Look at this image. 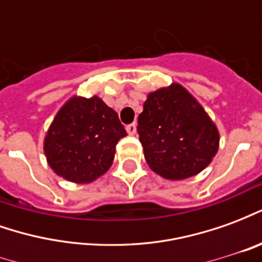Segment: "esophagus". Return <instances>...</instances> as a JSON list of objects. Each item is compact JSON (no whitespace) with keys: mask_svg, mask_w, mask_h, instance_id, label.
I'll list each match as a JSON object with an SVG mask.
<instances>
[{"mask_svg":"<svg viewBox=\"0 0 262 262\" xmlns=\"http://www.w3.org/2000/svg\"><path fill=\"white\" fill-rule=\"evenodd\" d=\"M126 132L129 133V135H136V132H137V125L136 123H130V125H127L126 126Z\"/></svg>","mask_w":262,"mask_h":262,"instance_id":"esophagus-1","label":"esophagus"}]
</instances>
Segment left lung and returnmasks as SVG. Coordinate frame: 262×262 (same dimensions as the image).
Instances as JSON below:
<instances>
[{
    "instance_id": "left-lung-1",
    "label": "left lung",
    "mask_w": 262,
    "mask_h": 262,
    "mask_svg": "<svg viewBox=\"0 0 262 262\" xmlns=\"http://www.w3.org/2000/svg\"><path fill=\"white\" fill-rule=\"evenodd\" d=\"M137 123L148 167L170 181L199 174L219 150L214 122L178 82L150 92Z\"/></svg>"
}]
</instances>
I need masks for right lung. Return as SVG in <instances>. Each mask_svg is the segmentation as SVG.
<instances>
[{"label":"right lung","instance_id":"add662e5","mask_svg":"<svg viewBox=\"0 0 262 262\" xmlns=\"http://www.w3.org/2000/svg\"><path fill=\"white\" fill-rule=\"evenodd\" d=\"M126 130L114 109L97 95L71 97L59 109L43 142L50 168L74 184H90L114 163Z\"/></svg>","mask_w":262,"mask_h":262}]
</instances>
